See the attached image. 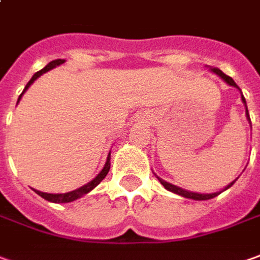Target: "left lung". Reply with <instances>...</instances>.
<instances>
[{"label":"left lung","instance_id":"obj_1","mask_svg":"<svg viewBox=\"0 0 260 260\" xmlns=\"http://www.w3.org/2000/svg\"><path fill=\"white\" fill-rule=\"evenodd\" d=\"M209 71L211 72H214L215 75H218L219 78L222 79L223 82L226 83V85L229 86H234V87H236L239 92H241V89H239V86L236 85L235 82H234V79L232 78H229L228 75H225V73L222 72V71H219V69H216V68H209ZM241 94H242V92H241ZM241 99H242V103L245 105V112H246V119L249 120V123H250V117H249V113H248V106H246V100H245V98H243V94L241 96ZM252 127V126H250ZM157 177V175H155ZM158 178V181L161 182V185L162 187L166 188L167 191H170V192H174V194L177 195H181V197H184V198H189V200H195V201H207V200H211V198H215L216 195H219L221 192H223V191H226L228 188H231L234 184H235V181L238 180H234V181L231 182V184H228L226 187L223 188L222 191H216V192H211V194H201V192H192V191H187V189H184V188H180V187H177V185H173V184H170V182L167 181H164V180H161L160 177H157Z\"/></svg>","mask_w":260,"mask_h":260}]
</instances>
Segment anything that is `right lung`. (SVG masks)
I'll return each mask as SVG.
<instances>
[{
	"instance_id": "obj_1",
	"label": "right lung",
	"mask_w": 260,
	"mask_h": 260,
	"mask_svg": "<svg viewBox=\"0 0 260 260\" xmlns=\"http://www.w3.org/2000/svg\"><path fill=\"white\" fill-rule=\"evenodd\" d=\"M65 62V59H56V60H52V62H49L48 65L45 66L44 69H41L39 72H37L34 76L31 78V80L26 83V86H25L24 92L21 93V96L18 98V102L21 100V98H22V94H24L25 92H26V89L29 87V86L37 80L39 76H42L44 73L49 72L51 69H53V68H56V66L62 65ZM109 170H110V153H109V155H107V160L106 162H105V167L102 168V171H100L99 174L96 175L94 178H93L92 181H89L87 184H85V185H82V187L76 188V189H73V191H69V192H65V194H49V192H42V191H38V189H34L35 192H37L39 197H42L44 200H46V201L49 202H55V204H66V202H72V201H76V200H79V198H82L83 195L89 194L90 191H92L93 188H96L98 185H99L100 182L103 181V178L106 177L107 173H109Z\"/></svg>"
}]
</instances>
